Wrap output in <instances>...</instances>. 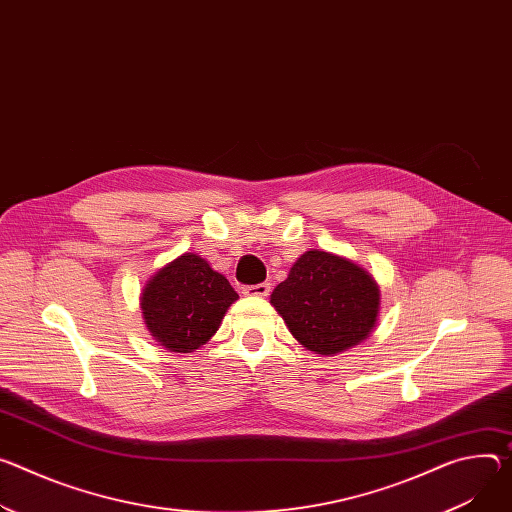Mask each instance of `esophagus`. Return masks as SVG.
Segmentation results:
<instances>
[{
    "mask_svg": "<svg viewBox=\"0 0 512 512\" xmlns=\"http://www.w3.org/2000/svg\"><path fill=\"white\" fill-rule=\"evenodd\" d=\"M269 292H271V284H267V282L257 284V286H245V288H243V294H245V296H259V298H265V296H269Z\"/></svg>",
    "mask_w": 512,
    "mask_h": 512,
    "instance_id": "1",
    "label": "esophagus"
}]
</instances>
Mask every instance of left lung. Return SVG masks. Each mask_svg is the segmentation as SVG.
<instances>
[{"label":"left lung","mask_w":512,"mask_h":512,"mask_svg":"<svg viewBox=\"0 0 512 512\" xmlns=\"http://www.w3.org/2000/svg\"><path fill=\"white\" fill-rule=\"evenodd\" d=\"M271 304L300 345L331 357L369 337L380 312V288L357 263L312 249L271 292Z\"/></svg>","instance_id":"1"}]
</instances>
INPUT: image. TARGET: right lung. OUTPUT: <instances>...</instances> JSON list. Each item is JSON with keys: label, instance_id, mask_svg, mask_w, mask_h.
<instances>
[{"label": "right lung", "instance_id": "obj_1", "mask_svg": "<svg viewBox=\"0 0 512 512\" xmlns=\"http://www.w3.org/2000/svg\"><path fill=\"white\" fill-rule=\"evenodd\" d=\"M239 298L226 277L196 253H183L147 282L141 308L149 333L173 353H192L220 329Z\"/></svg>", "mask_w": 512, "mask_h": 512}]
</instances>
